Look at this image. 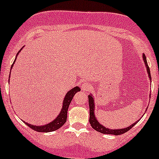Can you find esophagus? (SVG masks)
Listing matches in <instances>:
<instances>
[{
	"instance_id": "obj_1",
	"label": "esophagus",
	"mask_w": 159,
	"mask_h": 159,
	"mask_svg": "<svg viewBox=\"0 0 159 159\" xmlns=\"http://www.w3.org/2000/svg\"><path fill=\"white\" fill-rule=\"evenodd\" d=\"M81 88L83 91H90V89H91V86H90L89 83L84 81L81 83Z\"/></svg>"
}]
</instances>
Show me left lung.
I'll use <instances>...</instances> for the list:
<instances>
[{
    "instance_id": "left-lung-1",
    "label": "left lung",
    "mask_w": 159,
    "mask_h": 159,
    "mask_svg": "<svg viewBox=\"0 0 159 159\" xmlns=\"http://www.w3.org/2000/svg\"><path fill=\"white\" fill-rule=\"evenodd\" d=\"M142 58H143L144 62H145V68H146L147 73H148L149 80H150V82H152V78H151V73H150V69H149V67L147 63L146 57L145 56V54H142ZM151 96V94H149ZM89 109H90V118H89V122L91 124V127L93 128L94 130H96L98 132L102 133V134H115V135H119V134H122L124 133L127 132L128 131H129L130 129L132 127H134V125H135L137 124V122H139V121H137L136 122L133 123L132 125H129V127L124 128V129H110L108 128H106L105 126L102 125L100 122L98 121V120L97 119L95 116V114H94V96L91 94H90L89 95ZM146 108V110H147Z\"/></svg>"
}]
</instances>
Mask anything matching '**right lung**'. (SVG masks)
<instances>
[{"instance_id": "obj_1", "label": "right lung", "mask_w": 159, "mask_h": 159, "mask_svg": "<svg viewBox=\"0 0 159 159\" xmlns=\"http://www.w3.org/2000/svg\"><path fill=\"white\" fill-rule=\"evenodd\" d=\"M23 48H20V51H19L18 53L17 54V56H16L15 57V60H14V63H13L12 65H11V68H12L13 66H14V63H15L16 61V58H17V55L19 54L20 51H21V50L23 49ZM10 75H11V72H10V75H9V78H10ZM9 81H10V78H9L8 80V82ZM80 91H81V89H80L78 86H76V87L73 88V89H70L69 91L67 92V94H65V98H64L63 103H62V108L61 109L60 113H59L58 115H57V116L56 117L53 121H51V122L48 123V124L44 125H33L29 124V123L25 122V121H23L28 126V127L31 128L32 129L34 130V131H38V132H50V131H56V130L59 129L64 124H65V122H66L67 112H68V107H69L70 103L71 102L72 98H73V97L75 96V94Z\"/></svg>"}]
</instances>
